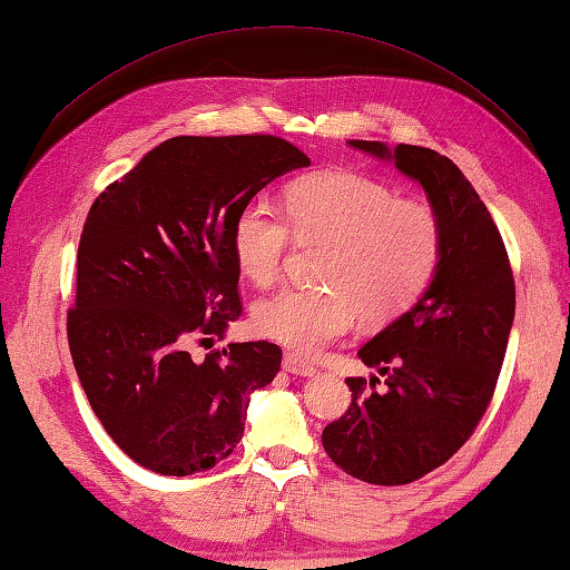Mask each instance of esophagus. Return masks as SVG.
<instances>
[{
  "mask_svg": "<svg viewBox=\"0 0 570 570\" xmlns=\"http://www.w3.org/2000/svg\"><path fill=\"white\" fill-rule=\"evenodd\" d=\"M284 368L288 371V374H294V376H314L316 374V368L308 364V361L298 358L294 354H286L284 356Z\"/></svg>",
  "mask_w": 570,
  "mask_h": 570,
  "instance_id": "obj_1",
  "label": "esophagus"
}]
</instances>
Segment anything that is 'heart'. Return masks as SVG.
<instances>
[{
    "label": "heart",
    "instance_id": "1",
    "mask_svg": "<svg viewBox=\"0 0 570 570\" xmlns=\"http://www.w3.org/2000/svg\"><path fill=\"white\" fill-rule=\"evenodd\" d=\"M286 216L264 199L234 216L232 252L242 274L266 286L282 274L292 236L326 244L321 288H282L254 306L258 336L312 356L361 318L386 324L419 302L436 274L443 232L429 204L356 171L312 174L288 186Z\"/></svg>",
    "mask_w": 570,
    "mask_h": 570
}]
</instances>
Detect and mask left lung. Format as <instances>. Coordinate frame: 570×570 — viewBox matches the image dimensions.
Listing matches in <instances>:
<instances>
[{"mask_svg":"<svg viewBox=\"0 0 570 570\" xmlns=\"http://www.w3.org/2000/svg\"><path fill=\"white\" fill-rule=\"evenodd\" d=\"M351 149L393 161L436 212L443 249L436 274L406 314L358 348L385 376L346 379L351 406L321 443L338 469L376 485L411 483L439 469L489 409L513 326L509 254L489 209L449 157L426 147L351 139Z\"/></svg>","mask_w":570,"mask_h":570,"instance_id":"8db88e82","label":"left lung"}]
</instances>
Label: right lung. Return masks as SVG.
<instances>
[{
    "label": "right lung",
    "instance_id": "obj_1",
    "mask_svg": "<svg viewBox=\"0 0 570 570\" xmlns=\"http://www.w3.org/2000/svg\"><path fill=\"white\" fill-rule=\"evenodd\" d=\"M308 164L264 134L174 137L91 204L69 351L101 426L144 469L189 475L224 461L244 436L252 393L278 374L282 348L268 341L204 361L189 344L224 338L242 314L236 212Z\"/></svg>",
    "mask_w": 570,
    "mask_h": 570
}]
</instances>
